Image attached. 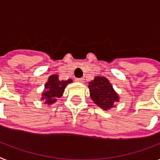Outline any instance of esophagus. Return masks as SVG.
I'll use <instances>...</instances> for the list:
<instances>
[{"label": "esophagus", "mask_w": 160, "mask_h": 160, "mask_svg": "<svg viewBox=\"0 0 160 160\" xmlns=\"http://www.w3.org/2000/svg\"><path fill=\"white\" fill-rule=\"evenodd\" d=\"M76 81H77V82H80V83H83L84 81V78H76Z\"/></svg>", "instance_id": "1"}]
</instances>
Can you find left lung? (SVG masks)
Returning <instances> with one entry per match:
<instances>
[{
	"instance_id": "8db88e82",
	"label": "left lung",
	"mask_w": 160,
	"mask_h": 160,
	"mask_svg": "<svg viewBox=\"0 0 160 160\" xmlns=\"http://www.w3.org/2000/svg\"><path fill=\"white\" fill-rule=\"evenodd\" d=\"M89 88L91 99L102 109H109L113 107L114 102H118V93L105 77H95L89 83Z\"/></svg>"
}]
</instances>
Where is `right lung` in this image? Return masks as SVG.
Instances as JSON below:
<instances>
[{
	"label": "right lung",
	"instance_id": "right-lung-1",
	"mask_svg": "<svg viewBox=\"0 0 160 160\" xmlns=\"http://www.w3.org/2000/svg\"><path fill=\"white\" fill-rule=\"evenodd\" d=\"M72 82L71 80L60 81L58 75H53L48 78V81L45 84L46 90L42 93V100L47 104H52L55 102L58 98L62 97L65 88L69 83Z\"/></svg>",
	"mask_w": 160,
	"mask_h": 160
}]
</instances>
